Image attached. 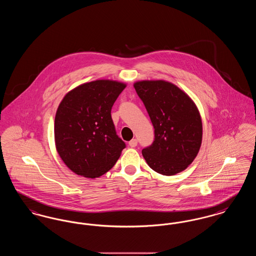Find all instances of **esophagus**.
Wrapping results in <instances>:
<instances>
[{"mask_svg": "<svg viewBox=\"0 0 256 256\" xmlns=\"http://www.w3.org/2000/svg\"><path fill=\"white\" fill-rule=\"evenodd\" d=\"M128 145L132 146V148H134V146H137V140H136V139H132V140H130V143H128Z\"/></svg>", "mask_w": 256, "mask_h": 256, "instance_id": "esophagus-1", "label": "esophagus"}]
</instances>
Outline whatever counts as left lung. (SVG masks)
Returning <instances> with one entry per match:
<instances>
[{"label": "left lung", "instance_id": "obj_1", "mask_svg": "<svg viewBox=\"0 0 256 256\" xmlns=\"http://www.w3.org/2000/svg\"><path fill=\"white\" fill-rule=\"evenodd\" d=\"M134 88L152 126L154 141L142 150L148 165L163 176H174L196 158L202 141V122L194 100L163 80H138Z\"/></svg>", "mask_w": 256, "mask_h": 256}]
</instances>
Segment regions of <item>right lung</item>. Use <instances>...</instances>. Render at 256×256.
Wrapping results in <instances>:
<instances>
[{"label": "right lung", "instance_id": "obj_1", "mask_svg": "<svg viewBox=\"0 0 256 256\" xmlns=\"http://www.w3.org/2000/svg\"><path fill=\"white\" fill-rule=\"evenodd\" d=\"M126 84L97 80L70 90L58 108L54 143L64 164L74 174L96 178L115 165L124 148L111 108Z\"/></svg>", "mask_w": 256, "mask_h": 256}]
</instances>
